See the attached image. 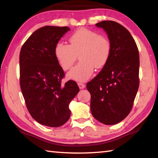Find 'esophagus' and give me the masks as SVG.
<instances>
[{
  "mask_svg": "<svg viewBox=\"0 0 158 158\" xmlns=\"http://www.w3.org/2000/svg\"><path fill=\"white\" fill-rule=\"evenodd\" d=\"M78 87H79V88L80 89H84L85 87V85L84 84V83H82V82H78Z\"/></svg>",
  "mask_w": 158,
  "mask_h": 158,
  "instance_id": "34e87169",
  "label": "esophagus"
}]
</instances>
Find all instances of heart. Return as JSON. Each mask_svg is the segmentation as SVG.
<instances>
[{"instance_id": "b5f03b06", "label": "heart", "mask_w": 158, "mask_h": 158, "mask_svg": "<svg viewBox=\"0 0 158 158\" xmlns=\"http://www.w3.org/2000/svg\"><path fill=\"white\" fill-rule=\"evenodd\" d=\"M70 44L58 43L55 47V56L64 70L71 67L78 55L80 61L67 74L76 81H85L90 78L94 68L101 69L108 62L112 45L105 35L86 28L76 30L69 38Z\"/></svg>"}]
</instances>
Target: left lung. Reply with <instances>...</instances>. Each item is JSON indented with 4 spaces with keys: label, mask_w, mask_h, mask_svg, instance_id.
Wrapping results in <instances>:
<instances>
[{
    "label": "left lung",
    "mask_w": 158,
    "mask_h": 158,
    "mask_svg": "<svg viewBox=\"0 0 158 158\" xmlns=\"http://www.w3.org/2000/svg\"><path fill=\"white\" fill-rule=\"evenodd\" d=\"M111 43V54L100 72L87 84L91 94V111L100 123L112 125L129 114L139 87V56L127 29L112 20L96 24Z\"/></svg>",
    "instance_id": "1"
}]
</instances>
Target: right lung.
I'll use <instances>...</instances> for the list:
<instances>
[{
	"mask_svg": "<svg viewBox=\"0 0 158 158\" xmlns=\"http://www.w3.org/2000/svg\"><path fill=\"white\" fill-rule=\"evenodd\" d=\"M68 27L44 26L25 41L20 52V86L31 117L43 125L58 127L70 118L69 103L78 93L77 83L62 85L64 72L55 47Z\"/></svg>",
	"mask_w": 158,
	"mask_h": 158,
	"instance_id": "right-lung-1",
	"label": "right lung"
}]
</instances>
